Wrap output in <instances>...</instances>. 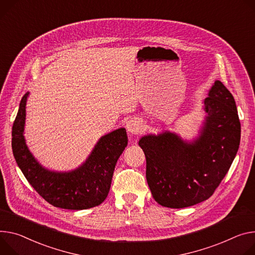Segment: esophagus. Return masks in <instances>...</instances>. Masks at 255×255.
I'll use <instances>...</instances> for the list:
<instances>
[{
    "label": "esophagus",
    "mask_w": 255,
    "mask_h": 255,
    "mask_svg": "<svg viewBox=\"0 0 255 255\" xmlns=\"http://www.w3.org/2000/svg\"><path fill=\"white\" fill-rule=\"evenodd\" d=\"M126 129L131 134H138L141 131V124L138 120L131 119L126 123Z\"/></svg>",
    "instance_id": "esophagus-1"
}]
</instances>
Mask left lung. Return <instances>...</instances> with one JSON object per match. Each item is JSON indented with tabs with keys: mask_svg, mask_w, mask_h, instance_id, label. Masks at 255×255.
Returning a JSON list of instances; mask_svg holds the SVG:
<instances>
[{
	"mask_svg": "<svg viewBox=\"0 0 255 255\" xmlns=\"http://www.w3.org/2000/svg\"><path fill=\"white\" fill-rule=\"evenodd\" d=\"M206 113L199 134L184 140L175 132L142 136L146 180L154 200L182 208L210 198L237 154L241 125L233 96L216 80L203 100Z\"/></svg>",
	"mask_w": 255,
	"mask_h": 255,
	"instance_id": "1",
	"label": "left lung"
}]
</instances>
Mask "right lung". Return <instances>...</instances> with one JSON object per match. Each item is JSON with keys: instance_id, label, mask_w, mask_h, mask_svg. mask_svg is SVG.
Returning <instances> with one entry per match:
<instances>
[{"instance_id": "right-lung-1", "label": "right lung", "mask_w": 255, "mask_h": 255, "mask_svg": "<svg viewBox=\"0 0 255 255\" xmlns=\"http://www.w3.org/2000/svg\"><path fill=\"white\" fill-rule=\"evenodd\" d=\"M23 96L12 127V149L16 163L35 191L49 203L65 210H86L108 196L117 160L128 143L125 128L102 136L84 163L68 172L44 168L30 152L24 137L26 102Z\"/></svg>"}]
</instances>
